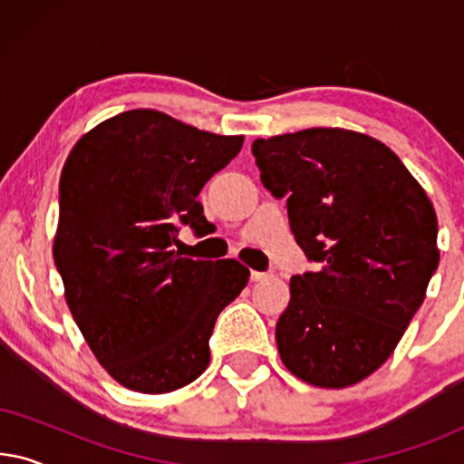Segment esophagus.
Instances as JSON below:
<instances>
[{
	"instance_id": "34e87169",
	"label": "esophagus",
	"mask_w": 464,
	"mask_h": 464,
	"mask_svg": "<svg viewBox=\"0 0 464 464\" xmlns=\"http://www.w3.org/2000/svg\"><path fill=\"white\" fill-rule=\"evenodd\" d=\"M275 275L272 272H257V270H251V281H266V278H272Z\"/></svg>"
}]
</instances>
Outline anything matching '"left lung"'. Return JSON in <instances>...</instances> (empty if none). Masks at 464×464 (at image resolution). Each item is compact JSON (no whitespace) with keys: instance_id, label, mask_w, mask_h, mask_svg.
Masks as SVG:
<instances>
[{"instance_id":"left-lung-1","label":"left lung","mask_w":464,"mask_h":464,"mask_svg":"<svg viewBox=\"0 0 464 464\" xmlns=\"http://www.w3.org/2000/svg\"><path fill=\"white\" fill-rule=\"evenodd\" d=\"M264 188L287 198L289 226L314 272L291 278L276 323L283 363L342 389L376 372L440 264L437 215L395 151L344 129L256 139Z\"/></svg>"}]
</instances>
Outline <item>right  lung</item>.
I'll list each match as a JSON object with an SVG mask.
<instances>
[{
    "label": "right lung",
    "instance_id": "obj_1",
    "mask_svg": "<svg viewBox=\"0 0 464 464\" xmlns=\"http://www.w3.org/2000/svg\"><path fill=\"white\" fill-rule=\"evenodd\" d=\"M240 148L243 137L132 110L86 132L63 167L54 264L82 335L126 389L194 382L215 321L249 281L237 259L170 249L181 226L208 232L198 194Z\"/></svg>",
    "mask_w": 464,
    "mask_h": 464
}]
</instances>
